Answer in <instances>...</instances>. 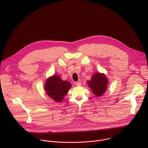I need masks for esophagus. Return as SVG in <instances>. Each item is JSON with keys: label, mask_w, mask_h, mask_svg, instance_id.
<instances>
[{"label": "esophagus", "mask_w": 148, "mask_h": 148, "mask_svg": "<svg viewBox=\"0 0 148 148\" xmlns=\"http://www.w3.org/2000/svg\"><path fill=\"white\" fill-rule=\"evenodd\" d=\"M75 84L77 86H80L81 85V83L80 81H77V82H75Z\"/></svg>", "instance_id": "obj_1"}]
</instances>
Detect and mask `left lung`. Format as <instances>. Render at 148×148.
I'll return each instance as SVG.
<instances>
[{
	"mask_svg": "<svg viewBox=\"0 0 148 148\" xmlns=\"http://www.w3.org/2000/svg\"><path fill=\"white\" fill-rule=\"evenodd\" d=\"M87 83L92 92L95 95L100 97L106 91L108 82L106 76L98 73L93 75L91 80L88 81Z\"/></svg>",
	"mask_w": 148,
	"mask_h": 148,
	"instance_id": "obj_1",
	"label": "left lung"
}]
</instances>
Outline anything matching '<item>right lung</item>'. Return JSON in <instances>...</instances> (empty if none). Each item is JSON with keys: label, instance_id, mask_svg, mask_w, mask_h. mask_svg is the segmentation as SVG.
Instances as JSON below:
<instances>
[{"label": "right lung", "instance_id": "obj_1", "mask_svg": "<svg viewBox=\"0 0 148 148\" xmlns=\"http://www.w3.org/2000/svg\"><path fill=\"white\" fill-rule=\"evenodd\" d=\"M71 87V84L69 81H62L61 78L55 75L46 81L45 90L51 98L55 101L60 102Z\"/></svg>", "mask_w": 148, "mask_h": 148}]
</instances>
